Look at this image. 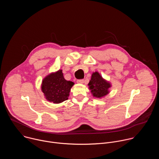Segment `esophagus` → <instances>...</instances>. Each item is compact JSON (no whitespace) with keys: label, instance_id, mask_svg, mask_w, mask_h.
Returning <instances> with one entry per match:
<instances>
[{"label":"esophagus","instance_id":"34e87169","mask_svg":"<svg viewBox=\"0 0 159 159\" xmlns=\"http://www.w3.org/2000/svg\"><path fill=\"white\" fill-rule=\"evenodd\" d=\"M84 79H78L77 80V82L79 84H82V83H84Z\"/></svg>","mask_w":159,"mask_h":159}]
</instances>
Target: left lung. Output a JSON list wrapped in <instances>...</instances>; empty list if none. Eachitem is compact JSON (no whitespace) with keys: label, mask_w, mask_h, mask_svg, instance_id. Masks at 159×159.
<instances>
[{"label":"left lung","mask_w":159,"mask_h":159,"mask_svg":"<svg viewBox=\"0 0 159 159\" xmlns=\"http://www.w3.org/2000/svg\"><path fill=\"white\" fill-rule=\"evenodd\" d=\"M89 85L93 96L97 98H101L107 94L108 89L111 87L110 84L104 80L98 72L93 74Z\"/></svg>","instance_id":"8db88e82"}]
</instances>
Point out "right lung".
Instances as JSON below:
<instances>
[{
  "mask_svg": "<svg viewBox=\"0 0 159 159\" xmlns=\"http://www.w3.org/2000/svg\"><path fill=\"white\" fill-rule=\"evenodd\" d=\"M74 84L73 82L64 79L62 70H60L44 79L41 89L48 101L58 104L68 99Z\"/></svg>",
  "mask_w": 159,
  "mask_h": 159,
  "instance_id": "right-lung-1",
  "label": "right lung"
}]
</instances>
